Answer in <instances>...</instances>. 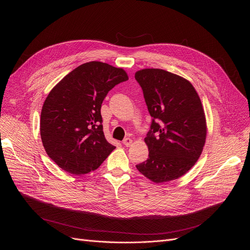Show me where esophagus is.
Wrapping results in <instances>:
<instances>
[{
  "label": "esophagus",
  "instance_id": "obj_1",
  "mask_svg": "<svg viewBox=\"0 0 250 250\" xmlns=\"http://www.w3.org/2000/svg\"><path fill=\"white\" fill-rule=\"evenodd\" d=\"M123 144H124L125 146H130L131 144H132V139L129 138V137H126L123 140Z\"/></svg>",
  "mask_w": 250,
  "mask_h": 250
}]
</instances>
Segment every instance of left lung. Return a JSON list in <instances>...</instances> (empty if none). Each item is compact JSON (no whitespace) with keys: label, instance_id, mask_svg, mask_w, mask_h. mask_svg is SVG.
I'll return each instance as SVG.
<instances>
[{"label":"left lung","instance_id":"8db88e82","mask_svg":"<svg viewBox=\"0 0 250 250\" xmlns=\"http://www.w3.org/2000/svg\"><path fill=\"white\" fill-rule=\"evenodd\" d=\"M152 117L145 141L149 154L137 170L154 183L178 179L199 159L207 136L202 102L185 78L147 68L134 75Z\"/></svg>","mask_w":250,"mask_h":250}]
</instances>
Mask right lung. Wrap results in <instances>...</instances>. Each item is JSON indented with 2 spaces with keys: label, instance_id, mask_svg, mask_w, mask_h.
I'll list each match as a JSON object with an SVG mask.
<instances>
[{
  "label": "right lung",
  "instance_id": "1",
  "mask_svg": "<svg viewBox=\"0 0 250 250\" xmlns=\"http://www.w3.org/2000/svg\"><path fill=\"white\" fill-rule=\"evenodd\" d=\"M125 71L100 61L84 63L48 94L41 115V136L47 155L74 175L96 170L116 148L106 141L101 106Z\"/></svg>",
  "mask_w": 250,
  "mask_h": 250
}]
</instances>
